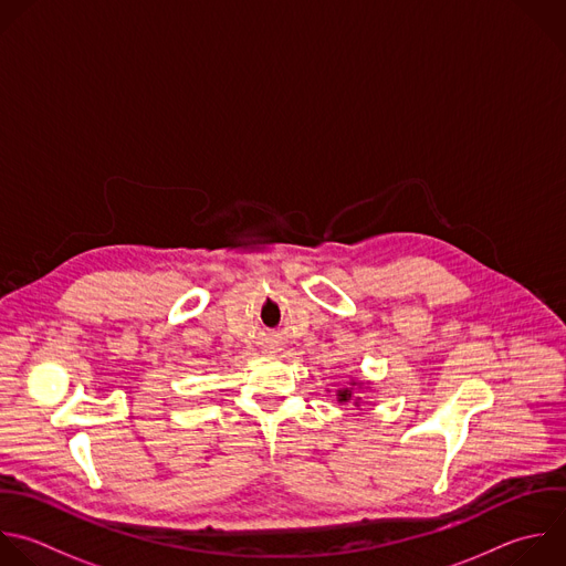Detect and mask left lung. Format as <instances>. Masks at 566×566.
Listing matches in <instances>:
<instances>
[{
  "mask_svg": "<svg viewBox=\"0 0 566 566\" xmlns=\"http://www.w3.org/2000/svg\"><path fill=\"white\" fill-rule=\"evenodd\" d=\"M357 385L361 387V382H353V387H357ZM350 398L355 400V407H357V405H359V400H361V398H355L350 389H339V391H337V400H339V402H348Z\"/></svg>",
  "mask_w": 566,
  "mask_h": 566,
  "instance_id": "1",
  "label": "left lung"
}]
</instances>
